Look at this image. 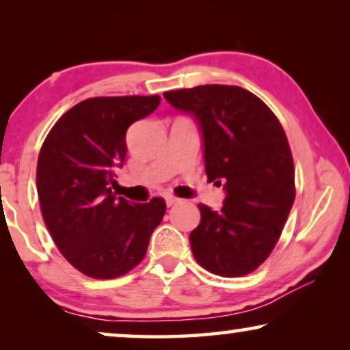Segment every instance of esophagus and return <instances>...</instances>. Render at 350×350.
<instances>
[{
  "label": "esophagus",
  "mask_w": 350,
  "mask_h": 350,
  "mask_svg": "<svg viewBox=\"0 0 350 350\" xmlns=\"http://www.w3.org/2000/svg\"><path fill=\"white\" fill-rule=\"evenodd\" d=\"M180 202H181V199L174 198V196H167V198H165L167 207H172V205H176V204H180Z\"/></svg>",
  "instance_id": "34e87169"
}]
</instances>
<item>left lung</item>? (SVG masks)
Returning a JSON list of instances; mask_svg holds the SVG:
<instances>
[{
    "label": "left lung",
    "instance_id": "1",
    "mask_svg": "<svg viewBox=\"0 0 350 350\" xmlns=\"http://www.w3.org/2000/svg\"><path fill=\"white\" fill-rule=\"evenodd\" d=\"M164 98L198 124L205 174L226 198L215 212L199 204L189 234L204 269L221 277L255 271L279 241L295 202V167L279 119L256 95L237 85L170 90Z\"/></svg>",
    "mask_w": 350,
    "mask_h": 350
}]
</instances>
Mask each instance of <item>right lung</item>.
Listing matches in <instances>:
<instances>
[{
  "mask_svg": "<svg viewBox=\"0 0 350 350\" xmlns=\"http://www.w3.org/2000/svg\"><path fill=\"white\" fill-rule=\"evenodd\" d=\"M159 103V95L88 98L55 122L41 146L42 218L66 261L92 279H116L140 265L165 213L164 199L132 204L111 191L126 161L127 129Z\"/></svg>",
  "mask_w": 350,
  "mask_h": 350,
  "instance_id": "obj_1",
  "label": "right lung"
}]
</instances>
